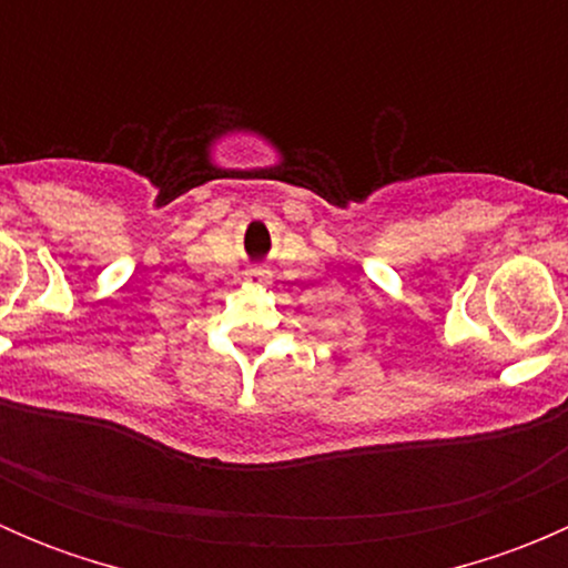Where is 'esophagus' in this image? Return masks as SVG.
Returning <instances> with one entry per match:
<instances>
[{
	"instance_id": "obj_1",
	"label": "esophagus",
	"mask_w": 568,
	"mask_h": 568,
	"mask_svg": "<svg viewBox=\"0 0 568 568\" xmlns=\"http://www.w3.org/2000/svg\"><path fill=\"white\" fill-rule=\"evenodd\" d=\"M247 283L255 285V288H263V285L272 283V274L266 268H250L247 272Z\"/></svg>"
}]
</instances>
